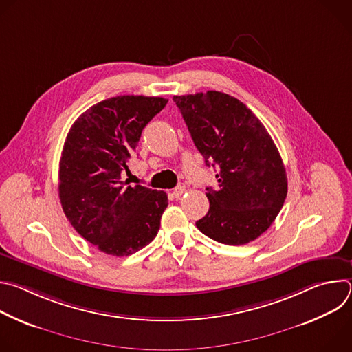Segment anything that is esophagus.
<instances>
[{
	"label": "esophagus",
	"instance_id": "34e87169",
	"mask_svg": "<svg viewBox=\"0 0 352 352\" xmlns=\"http://www.w3.org/2000/svg\"><path fill=\"white\" fill-rule=\"evenodd\" d=\"M185 190H186V186H185L184 184H179L177 188H174V189H173V196L179 197Z\"/></svg>",
	"mask_w": 352,
	"mask_h": 352
}]
</instances>
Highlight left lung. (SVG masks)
Returning <instances> with one entry per match:
<instances>
[{
	"label": "left lung",
	"instance_id": "1",
	"mask_svg": "<svg viewBox=\"0 0 352 352\" xmlns=\"http://www.w3.org/2000/svg\"><path fill=\"white\" fill-rule=\"evenodd\" d=\"M195 146L219 185L206 188L210 208L196 221L209 238L245 245L276 220L287 196V174L272 136L238 98L209 90L174 96Z\"/></svg>",
	"mask_w": 352,
	"mask_h": 352
}]
</instances>
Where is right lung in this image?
Segmentation results:
<instances>
[{
  "instance_id": "1",
  "label": "right lung",
  "mask_w": 352,
  "mask_h": 352,
  "mask_svg": "<svg viewBox=\"0 0 352 352\" xmlns=\"http://www.w3.org/2000/svg\"><path fill=\"white\" fill-rule=\"evenodd\" d=\"M167 103L163 97H111L86 110L67 135L58 174L63 210L107 255H132L159 232L167 193L131 186L122 175L143 128Z\"/></svg>"
}]
</instances>
